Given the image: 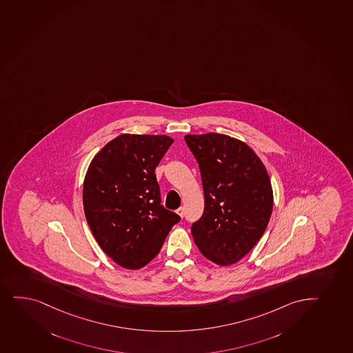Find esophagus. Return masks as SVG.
<instances>
[{"mask_svg":"<svg viewBox=\"0 0 353 353\" xmlns=\"http://www.w3.org/2000/svg\"><path fill=\"white\" fill-rule=\"evenodd\" d=\"M176 212H177V214H179V216H181V217L183 218V216H184V208H183V206H181V208H179V209L176 210Z\"/></svg>","mask_w":353,"mask_h":353,"instance_id":"1","label":"esophagus"}]
</instances>
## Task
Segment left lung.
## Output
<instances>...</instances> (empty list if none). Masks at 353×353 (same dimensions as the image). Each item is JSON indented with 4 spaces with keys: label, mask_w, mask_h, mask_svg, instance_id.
Here are the masks:
<instances>
[{
    "label": "left lung",
    "mask_w": 353,
    "mask_h": 353,
    "mask_svg": "<svg viewBox=\"0 0 353 353\" xmlns=\"http://www.w3.org/2000/svg\"><path fill=\"white\" fill-rule=\"evenodd\" d=\"M184 139L199 163L205 202L191 234L204 257L231 265L257 244L269 224L274 206L269 174L239 139L216 132Z\"/></svg>",
    "instance_id": "left-lung-1"
}]
</instances>
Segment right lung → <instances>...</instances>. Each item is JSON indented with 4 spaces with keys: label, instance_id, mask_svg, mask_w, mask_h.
I'll return each instance as SVG.
<instances>
[{
    "label": "right lung",
    "instance_id": "right-lung-1",
    "mask_svg": "<svg viewBox=\"0 0 353 353\" xmlns=\"http://www.w3.org/2000/svg\"><path fill=\"white\" fill-rule=\"evenodd\" d=\"M174 143L165 135L123 134L92 159L83 183L88 224L119 266L141 269L162 248L179 214L161 204L154 169Z\"/></svg>",
    "mask_w": 353,
    "mask_h": 353
}]
</instances>
